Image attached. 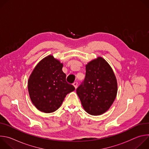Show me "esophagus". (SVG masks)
Returning a JSON list of instances; mask_svg holds the SVG:
<instances>
[{
  "instance_id": "esophagus-1",
  "label": "esophagus",
  "mask_w": 149,
  "mask_h": 149,
  "mask_svg": "<svg viewBox=\"0 0 149 149\" xmlns=\"http://www.w3.org/2000/svg\"><path fill=\"white\" fill-rule=\"evenodd\" d=\"M77 85H78V82H74L73 83V86H74V87H75V88H77Z\"/></svg>"
}]
</instances>
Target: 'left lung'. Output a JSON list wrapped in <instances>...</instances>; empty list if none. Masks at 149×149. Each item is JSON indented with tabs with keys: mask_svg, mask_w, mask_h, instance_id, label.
<instances>
[{
	"mask_svg": "<svg viewBox=\"0 0 149 149\" xmlns=\"http://www.w3.org/2000/svg\"><path fill=\"white\" fill-rule=\"evenodd\" d=\"M86 77L77 89L83 109L93 116L107 111L117 93V82L109 63L97 57L86 65Z\"/></svg>",
	"mask_w": 149,
	"mask_h": 149,
	"instance_id": "obj_1",
	"label": "left lung"
}]
</instances>
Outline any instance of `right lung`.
Listing matches in <instances>:
<instances>
[{
	"mask_svg": "<svg viewBox=\"0 0 149 149\" xmlns=\"http://www.w3.org/2000/svg\"><path fill=\"white\" fill-rule=\"evenodd\" d=\"M63 63L49 55L40 61L30 75L28 88L30 98L39 111L51 113L57 110L66 95L75 90L66 81Z\"/></svg>",
	"mask_w": 149,
	"mask_h": 149,
	"instance_id": "add662e5",
	"label": "right lung"
}]
</instances>
